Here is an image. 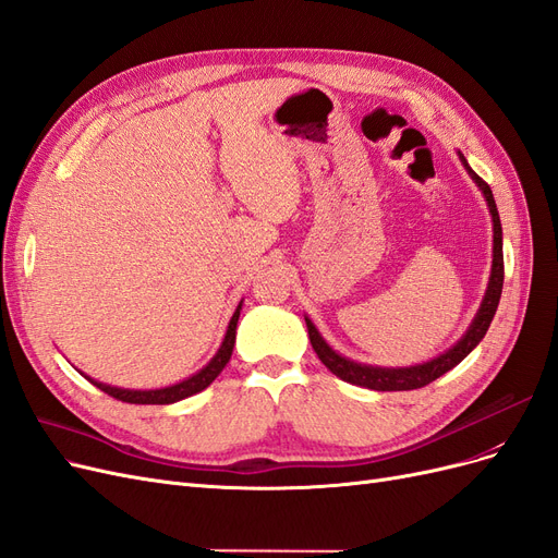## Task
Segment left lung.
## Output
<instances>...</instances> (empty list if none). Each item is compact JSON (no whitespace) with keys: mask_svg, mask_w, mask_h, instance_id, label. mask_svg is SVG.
Masks as SVG:
<instances>
[{"mask_svg":"<svg viewBox=\"0 0 558 558\" xmlns=\"http://www.w3.org/2000/svg\"><path fill=\"white\" fill-rule=\"evenodd\" d=\"M461 165L469 171L473 178V183L480 187L484 202H487L489 215H492V229H494V250H492V274L487 282V292L482 296L480 308L471 322V327L465 329V333L457 340L452 348H447L438 356L428 359V362L422 364H412V366H373V364H362L354 362V359L336 352L325 338H322L319 329L313 325V319L308 315L305 317V327H308L311 336V345L317 352L319 362L325 364L336 377H340L343 383L356 385V387H366L375 391H408V389H420L428 383H434L436 377L445 375L447 371H452L457 364H461L465 356H469L477 345L480 340L487 333L492 319L496 315L500 292H502V229H500V218H498V208L494 202L492 187L482 181V178L469 167V161L459 153Z\"/></svg>","mask_w":558,"mask_h":558,"instance_id":"1","label":"left lung"}]
</instances>
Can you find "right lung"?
Returning <instances> with one entry per match:
<instances>
[{
  "label": "right lung",
  "mask_w": 558,
  "mask_h": 558,
  "mask_svg": "<svg viewBox=\"0 0 558 558\" xmlns=\"http://www.w3.org/2000/svg\"><path fill=\"white\" fill-rule=\"evenodd\" d=\"M241 305H243V301L236 305V311H233V315L229 319V325H227V331H225V338H222L218 352L213 354V359L204 368L192 373L190 377H185V380H181V383L169 385V387H157V389H124V387H113V385L93 380V377L85 375V373L83 375L95 387H99L101 391L109 393V397H113L118 401H124V403L169 405V403H175V401H183L187 397H194V393L204 391L215 380V377L222 373V368L229 364L231 352H233V343H236V325H239V317H241Z\"/></svg>",
  "instance_id": "obj_1"
}]
</instances>
